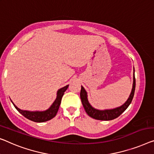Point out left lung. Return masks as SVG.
Instances as JSON below:
<instances>
[{"mask_svg":"<svg viewBox=\"0 0 154 154\" xmlns=\"http://www.w3.org/2000/svg\"><path fill=\"white\" fill-rule=\"evenodd\" d=\"M135 88H136V78L134 75V84H133V88L131 93L130 94L129 97L123 105L121 106L116 108L114 109L111 110H104V111H100V110L94 109L89 104L88 99H87V93L85 89L82 86L81 92H80V97L86 113L89 116L91 117L95 120H111L116 119L120 116V115L127 109L131 103L132 102L133 98L134 96Z\"/></svg>","mask_w":154,"mask_h":154,"instance_id":"8db88e82","label":"left lung"}]
</instances>
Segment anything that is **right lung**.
Instances as JSON below:
<instances>
[{
  "label": "right lung",
  "instance_id": "right-lung-1",
  "mask_svg": "<svg viewBox=\"0 0 154 154\" xmlns=\"http://www.w3.org/2000/svg\"><path fill=\"white\" fill-rule=\"evenodd\" d=\"M68 88V85L67 86L63 87L59 89L57 91V96L55 101L53 104H52V106L50 107V109L45 111H35V112H31V111H23L18 109V108L16 106V105L12 102V104L14 107L17 109V111L19 112L20 114H22L25 118H26L29 120H32L35 122H46L50 120H51L55 117L57 112H58L59 106L61 104V99L65 92L67 88Z\"/></svg>",
  "mask_w": 154,
  "mask_h": 154
}]
</instances>
